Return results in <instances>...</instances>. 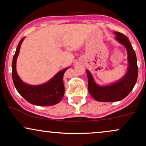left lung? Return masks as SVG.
<instances>
[{"instance_id": "left-lung-1", "label": "left lung", "mask_w": 146, "mask_h": 146, "mask_svg": "<svg viewBox=\"0 0 146 146\" xmlns=\"http://www.w3.org/2000/svg\"><path fill=\"white\" fill-rule=\"evenodd\" d=\"M116 41L123 45L127 52V70L119 80L108 85H98L94 80L92 75L86 70L88 77V89L90 95L99 102H116L125 98L135 85L138 77V66L136 53L129 40L125 35L114 32Z\"/></svg>"}]
</instances>
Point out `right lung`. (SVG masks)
<instances>
[{
	"mask_svg": "<svg viewBox=\"0 0 146 146\" xmlns=\"http://www.w3.org/2000/svg\"><path fill=\"white\" fill-rule=\"evenodd\" d=\"M24 39L25 37L21 39L19 43L12 61V79L15 88L25 100L33 105L38 106H51L59 103L64 95V74L69 67L60 70L53 78L44 84L31 85L23 82L17 73L16 64L21 46Z\"/></svg>",
	"mask_w": 146,
	"mask_h": 146,
	"instance_id": "add662e5",
	"label": "right lung"
}]
</instances>
